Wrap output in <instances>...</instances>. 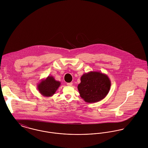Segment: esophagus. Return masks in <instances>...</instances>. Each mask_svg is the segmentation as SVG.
I'll use <instances>...</instances> for the list:
<instances>
[{"mask_svg":"<svg viewBox=\"0 0 148 148\" xmlns=\"http://www.w3.org/2000/svg\"><path fill=\"white\" fill-rule=\"evenodd\" d=\"M67 85L68 86H71L73 85V83H72V82H70V83H67Z\"/></svg>","mask_w":148,"mask_h":148,"instance_id":"34e87169","label":"esophagus"}]
</instances>
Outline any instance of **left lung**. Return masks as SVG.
Masks as SVG:
<instances>
[{"label": "left lung", "instance_id": "obj_1", "mask_svg": "<svg viewBox=\"0 0 148 148\" xmlns=\"http://www.w3.org/2000/svg\"><path fill=\"white\" fill-rule=\"evenodd\" d=\"M111 82L107 75L100 71H90L83 74L78 86L80 97L87 103H95L108 94Z\"/></svg>", "mask_w": 148, "mask_h": 148}]
</instances>
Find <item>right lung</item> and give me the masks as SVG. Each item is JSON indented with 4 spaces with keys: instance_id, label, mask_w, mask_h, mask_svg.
I'll list each match as a JSON object with an SVG mask.
<instances>
[{
    "instance_id": "right-lung-1",
    "label": "right lung",
    "mask_w": 148,
    "mask_h": 148,
    "mask_svg": "<svg viewBox=\"0 0 148 148\" xmlns=\"http://www.w3.org/2000/svg\"><path fill=\"white\" fill-rule=\"evenodd\" d=\"M60 85L61 82L56 81L53 76H48L37 84V89L42 96L50 97L56 93Z\"/></svg>"
}]
</instances>
